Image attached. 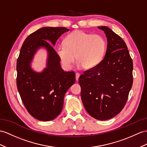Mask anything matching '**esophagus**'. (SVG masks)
<instances>
[{"mask_svg":"<svg viewBox=\"0 0 147 147\" xmlns=\"http://www.w3.org/2000/svg\"><path fill=\"white\" fill-rule=\"evenodd\" d=\"M80 76V74L79 73H78V72H77V73L76 74V80H78V78H79Z\"/></svg>","mask_w":147,"mask_h":147,"instance_id":"34e87169","label":"esophagus"}]
</instances>
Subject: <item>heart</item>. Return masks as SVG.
I'll list each match as a JSON object with an SVG mask.
<instances>
[{
  "instance_id": "obj_1",
  "label": "heart",
  "mask_w": 147,
  "mask_h": 147,
  "mask_svg": "<svg viewBox=\"0 0 147 147\" xmlns=\"http://www.w3.org/2000/svg\"><path fill=\"white\" fill-rule=\"evenodd\" d=\"M63 44L55 48V53L66 69L72 67L76 59L78 66L92 69L102 62L106 51V42L101 35L75 30L67 35Z\"/></svg>"
}]
</instances>
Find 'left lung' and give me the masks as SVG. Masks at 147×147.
Segmentation results:
<instances>
[{"mask_svg":"<svg viewBox=\"0 0 147 147\" xmlns=\"http://www.w3.org/2000/svg\"><path fill=\"white\" fill-rule=\"evenodd\" d=\"M107 38L104 59L78 78L85 110L94 119L106 120L126 104L133 84V61L124 40L109 27L101 26Z\"/></svg>","mask_w":147,"mask_h":147,"instance_id":"8db88e82","label":"left lung"}]
</instances>
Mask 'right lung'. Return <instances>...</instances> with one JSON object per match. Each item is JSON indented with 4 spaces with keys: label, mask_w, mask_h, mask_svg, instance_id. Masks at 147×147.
I'll use <instances>...</instances> for the list:
<instances>
[{
    "label": "right lung",
    "mask_w": 147,
    "mask_h": 147,
    "mask_svg": "<svg viewBox=\"0 0 147 147\" xmlns=\"http://www.w3.org/2000/svg\"><path fill=\"white\" fill-rule=\"evenodd\" d=\"M65 27H43L30 34L24 42L17 60V87L26 109L35 119L49 121L58 116L63 105L65 93L75 82L74 71L60 67L55 45L65 32ZM45 47L49 55L47 68L41 73L32 71L30 62L36 50Z\"/></svg>",
    "instance_id": "1"
}]
</instances>
